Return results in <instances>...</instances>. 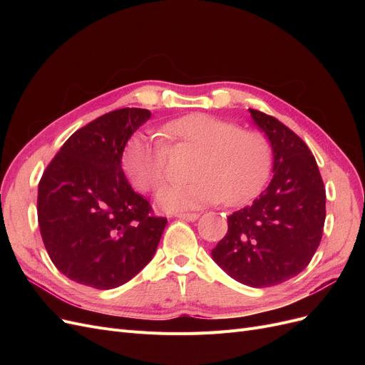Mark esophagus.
Masks as SVG:
<instances>
[{
    "label": "esophagus",
    "mask_w": 365,
    "mask_h": 365,
    "mask_svg": "<svg viewBox=\"0 0 365 365\" xmlns=\"http://www.w3.org/2000/svg\"><path fill=\"white\" fill-rule=\"evenodd\" d=\"M175 217L178 219H185V220H196L197 217H200V213H175Z\"/></svg>",
    "instance_id": "obj_1"
}]
</instances>
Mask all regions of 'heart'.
<instances>
[{"mask_svg": "<svg viewBox=\"0 0 365 365\" xmlns=\"http://www.w3.org/2000/svg\"><path fill=\"white\" fill-rule=\"evenodd\" d=\"M163 135L175 148L196 152L187 184H168L157 195L165 212H185L224 201L228 207L247 202L267 181L272 152L268 138L244 130L233 121L195 113L168 121ZM169 148L161 137L137 132L128 141L123 169L141 192L157 190L165 176Z\"/></svg>", "mask_w": 365, "mask_h": 365, "instance_id": "obj_1", "label": "heart"}]
</instances>
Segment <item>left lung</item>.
I'll return each mask as SVG.
<instances>
[{
  "instance_id": "8db88e82",
  "label": "left lung",
  "mask_w": 365,
  "mask_h": 365,
  "mask_svg": "<svg viewBox=\"0 0 365 365\" xmlns=\"http://www.w3.org/2000/svg\"><path fill=\"white\" fill-rule=\"evenodd\" d=\"M272 150V180L252 204L228 216V231L212 250L231 279L268 288L300 274L323 236L326 190L306 143L277 118L250 109Z\"/></svg>"
}]
</instances>
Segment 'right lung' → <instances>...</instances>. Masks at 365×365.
<instances>
[{
  "mask_svg": "<svg viewBox=\"0 0 365 365\" xmlns=\"http://www.w3.org/2000/svg\"><path fill=\"white\" fill-rule=\"evenodd\" d=\"M149 109L123 108L93 120L63 143L38 187V222L51 262L76 283L113 289L157 251L165 217L134 192L121 157Z\"/></svg>",
  "mask_w": 365,
  "mask_h": 365,
  "instance_id": "add662e5",
  "label": "right lung"
}]
</instances>
